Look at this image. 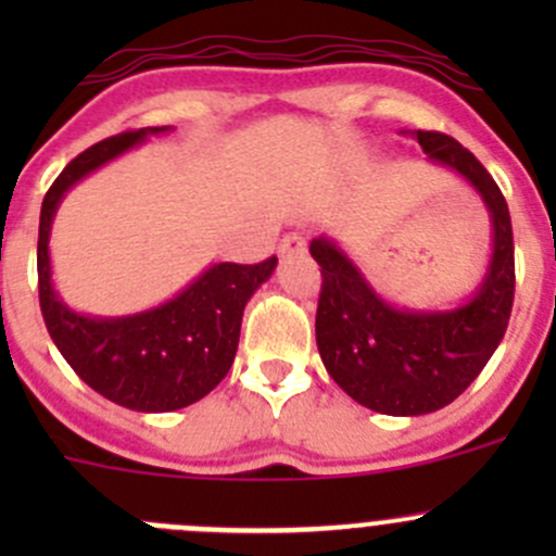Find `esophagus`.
<instances>
[{"label":"esophagus","mask_w":556,"mask_h":556,"mask_svg":"<svg viewBox=\"0 0 556 556\" xmlns=\"http://www.w3.org/2000/svg\"><path fill=\"white\" fill-rule=\"evenodd\" d=\"M306 252V239L301 233H288V237L279 242V255H304Z\"/></svg>","instance_id":"1"}]
</instances>
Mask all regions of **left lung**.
<instances>
[{
    "label": "left lung",
    "mask_w": 556,
    "mask_h": 556,
    "mask_svg": "<svg viewBox=\"0 0 556 556\" xmlns=\"http://www.w3.org/2000/svg\"><path fill=\"white\" fill-rule=\"evenodd\" d=\"M412 137L430 161L473 185L490 210L492 257L473 299L450 312L395 309L330 239L309 244L323 274L314 319L319 357L352 401L390 417L439 412L468 390L506 333L517 282L511 215L492 174L446 134Z\"/></svg>",
    "instance_id": "obj_1"
}]
</instances>
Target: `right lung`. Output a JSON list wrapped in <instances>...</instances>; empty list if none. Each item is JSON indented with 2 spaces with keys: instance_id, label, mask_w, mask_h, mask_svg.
Segmentation results:
<instances>
[{
  "instance_id": "add662e5",
  "label": "right lung",
  "mask_w": 556,
  "mask_h": 556,
  "mask_svg": "<svg viewBox=\"0 0 556 556\" xmlns=\"http://www.w3.org/2000/svg\"><path fill=\"white\" fill-rule=\"evenodd\" d=\"M164 131L169 126L137 128L83 150L50 185L39 212V309L50 339L83 382L134 412H174L215 390L237 357L247 301L277 268L274 255L255 266L215 263L172 301L131 317H86L55 295L48 239L64 193L106 161Z\"/></svg>"
}]
</instances>
